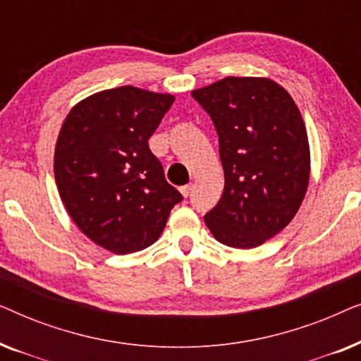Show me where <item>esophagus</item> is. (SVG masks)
<instances>
[{
  "label": "esophagus",
  "mask_w": 361,
  "mask_h": 361,
  "mask_svg": "<svg viewBox=\"0 0 361 361\" xmlns=\"http://www.w3.org/2000/svg\"><path fill=\"white\" fill-rule=\"evenodd\" d=\"M179 190H180V194L184 195V197H189V195H190V190H192V184H189V185H182Z\"/></svg>",
  "instance_id": "1"
}]
</instances>
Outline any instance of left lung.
<instances>
[{"mask_svg":"<svg viewBox=\"0 0 361 361\" xmlns=\"http://www.w3.org/2000/svg\"><path fill=\"white\" fill-rule=\"evenodd\" d=\"M219 135L225 187L205 224L220 243L255 248L288 226L309 185L299 108L269 78L226 77L192 92Z\"/></svg>","mask_w":361,"mask_h":361,"instance_id":"8db88e82","label":"left lung"}]
</instances>
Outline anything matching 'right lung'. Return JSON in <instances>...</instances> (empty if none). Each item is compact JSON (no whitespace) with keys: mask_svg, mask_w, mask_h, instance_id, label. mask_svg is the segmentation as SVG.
Returning a JSON list of instances; mask_svg holds the SVG:
<instances>
[{"mask_svg":"<svg viewBox=\"0 0 361 361\" xmlns=\"http://www.w3.org/2000/svg\"><path fill=\"white\" fill-rule=\"evenodd\" d=\"M172 103L130 85L103 90L77 103L59 133L54 174L63 205L88 238L116 255L154 243L184 199L147 145Z\"/></svg>","mask_w":361,"mask_h":361,"instance_id":"right-lung-1","label":"right lung"}]
</instances>
